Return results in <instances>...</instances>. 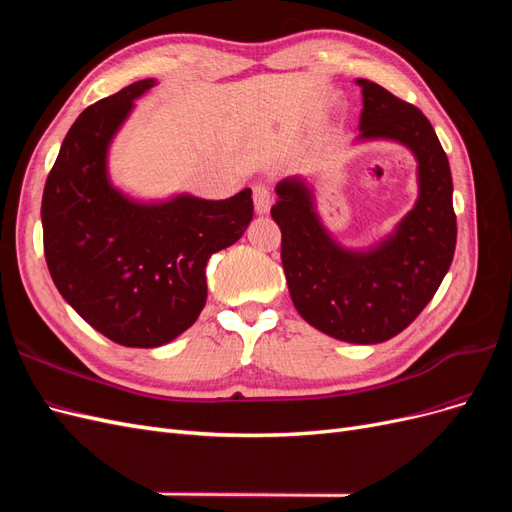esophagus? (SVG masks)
<instances>
[{"label": "esophagus", "mask_w": 512, "mask_h": 512, "mask_svg": "<svg viewBox=\"0 0 512 512\" xmlns=\"http://www.w3.org/2000/svg\"><path fill=\"white\" fill-rule=\"evenodd\" d=\"M271 192L267 185H254V209L258 215H265L271 209Z\"/></svg>", "instance_id": "34e87169"}]
</instances>
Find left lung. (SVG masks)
Returning a JSON list of instances; mask_svg holds the SVG:
<instances>
[{"label": "left lung", "mask_w": 512, "mask_h": 512, "mask_svg": "<svg viewBox=\"0 0 512 512\" xmlns=\"http://www.w3.org/2000/svg\"><path fill=\"white\" fill-rule=\"evenodd\" d=\"M363 94L354 143L395 141L416 160L414 207L378 243L352 250L324 226L305 177L275 185L271 218L282 230V265L305 322L348 344H380L404 331L433 299L457 243L453 177L429 119L391 91L356 79Z\"/></svg>", "instance_id": "obj_1"}]
</instances>
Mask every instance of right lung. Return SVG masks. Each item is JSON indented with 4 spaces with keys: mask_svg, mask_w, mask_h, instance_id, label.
Returning <instances> with one entry per match:
<instances>
[{
    "mask_svg": "<svg viewBox=\"0 0 512 512\" xmlns=\"http://www.w3.org/2000/svg\"><path fill=\"white\" fill-rule=\"evenodd\" d=\"M153 85L136 81L85 108L42 194L44 258L59 294L128 348H158L192 327L207 303V260L237 243L254 215L250 188L226 200H138L115 188L108 149Z\"/></svg>",
    "mask_w": 512,
    "mask_h": 512,
    "instance_id": "right-lung-1",
    "label": "right lung"
}]
</instances>
